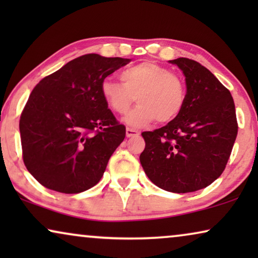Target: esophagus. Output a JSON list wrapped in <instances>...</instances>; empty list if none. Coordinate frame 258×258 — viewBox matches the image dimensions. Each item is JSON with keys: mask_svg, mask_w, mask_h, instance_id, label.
Here are the masks:
<instances>
[{"mask_svg": "<svg viewBox=\"0 0 258 258\" xmlns=\"http://www.w3.org/2000/svg\"><path fill=\"white\" fill-rule=\"evenodd\" d=\"M125 135H126V137H134V136H139L140 133L137 132V130H135V129L126 128L125 129Z\"/></svg>", "mask_w": 258, "mask_h": 258, "instance_id": "obj_1", "label": "esophagus"}]
</instances>
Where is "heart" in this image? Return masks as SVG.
<instances>
[{"mask_svg":"<svg viewBox=\"0 0 258 258\" xmlns=\"http://www.w3.org/2000/svg\"><path fill=\"white\" fill-rule=\"evenodd\" d=\"M122 83L110 77L101 82V95L109 108L125 114L133 104L139 105L124 117L132 128H141L157 118L167 123L181 114L185 102V88L177 75L154 62H142L121 73Z\"/></svg>","mask_w":258,"mask_h":258,"instance_id":"b5f03b06","label":"heart"}]
</instances>
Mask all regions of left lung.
<instances>
[{
	"label": "left lung",
	"mask_w": 258,
	"mask_h": 258,
	"mask_svg": "<svg viewBox=\"0 0 258 258\" xmlns=\"http://www.w3.org/2000/svg\"><path fill=\"white\" fill-rule=\"evenodd\" d=\"M185 77V102L177 117L154 132H144L140 162L158 188L185 194L220 177L237 136L235 103L227 88L199 62L169 61Z\"/></svg>",
	"instance_id": "obj_1"
}]
</instances>
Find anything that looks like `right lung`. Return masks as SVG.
<instances>
[{"label":"right lung","mask_w":258,"mask_h":258,"mask_svg":"<svg viewBox=\"0 0 258 258\" xmlns=\"http://www.w3.org/2000/svg\"><path fill=\"white\" fill-rule=\"evenodd\" d=\"M132 61L80 56L31 91L20 118L23 162L45 188L79 194L96 185L125 137L101 95V82Z\"/></svg>","instance_id":"add662e5"}]
</instances>
